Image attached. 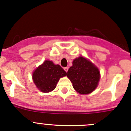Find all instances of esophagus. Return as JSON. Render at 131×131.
Masks as SVG:
<instances>
[{
    "label": "esophagus",
    "instance_id": "esophagus-1",
    "mask_svg": "<svg viewBox=\"0 0 131 131\" xmlns=\"http://www.w3.org/2000/svg\"><path fill=\"white\" fill-rule=\"evenodd\" d=\"M64 69L65 70L66 72H67V71H68V67H64Z\"/></svg>",
    "mask_w": 131,
    "mask_h": 131
}]
</instances>
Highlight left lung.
I'll return each instance as SVG.
<instances>
[{"instance_id": "1", "label": "left lung", "mask_w": 131, "mask_h": 131, "mask_svg": "<svg viewBox=\"0 0 131 131\" xmlns=\"http://www.w3.org/2000/svg\"><path fill=\"white\" fill-rule=\"evenodd\" d=\"M67 76L77 92L89 94L97 86L100 80V72L90 60L83 57L76 58L69 69Z\"/></svg>"}]
</instances>
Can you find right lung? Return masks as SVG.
Returning a JSON list of instances; mask_svg holds the SVG:
<instances>
[{"instance_id":"obj_1","label":"right lung","mask_w":131,"mask_h":131,"mask_svg":"<svg viewBox=\"0 0 131 131\" xmlns=\"http://www.w3.org/2000/svg\"><path fill=\"white\" fill-rule=\"evenodd\" d=\"M67 75V72L59 65L52 61L45 60L34 71L32 79L37 89L45 93L50 92L55 89L60 78Z\"/></svg>"}]
</instances>
